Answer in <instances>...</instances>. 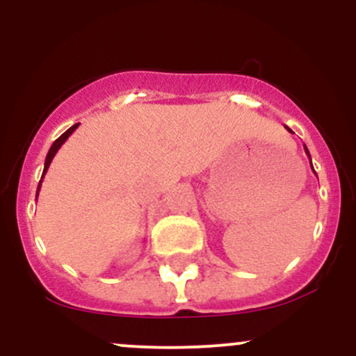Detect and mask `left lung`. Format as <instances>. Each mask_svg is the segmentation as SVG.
Here are the masks:
<instances>
[{"label":"left lung","mask_w":356,"mask_h":356,"mask_svg":"<svg viewBox=\"0 0 356 356\" xmlns=\"http://www.w3.org/2000/svg\"><path fill=\"white\" fill-rule=\"evenodd\" d=\"M286 127V125H284ZM286 130H288V132H291L293 134V130L289 129V127H286ZM305 152H306V155H308L309 157V152H308V149H306V145H305ZM309 162H312V157H309ZM312 169H313V164H312ZM313 172H314V169H313Z\"/></svg>","instance_id":"left-lung-1"}]
</instances>
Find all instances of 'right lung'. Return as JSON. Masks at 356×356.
Wrapping results in <instances>:
<instances>
[{
	"mask_svg": "<svg viewBox=\"0 0 356 356\" xmlns=\"http://www.w3.org/2000/svg\"><path fill=\"white\" fill-rule=\"evenodd\" d=\"M80 124H75V125H72L70 129L67 130V132L65 134H61V136L56 138L55 142H53V145L50 147V150H48V154H47V159H44V167H43V174H42V181H40V184H38V189H36V199H38V192H40V187H42V182H43V177H44V174H47V170H48V167H50V164H51V161H53V157H55V154L58 152L60 150V147L65 144V142H67V138L72 136L73 132H75L76 130V127H79Z\"/></svg>",
	"mask_w": 356,
	"mask_h": 356,
	"instance_id": "1",
	"label": "right lung"
}]
</instances>
